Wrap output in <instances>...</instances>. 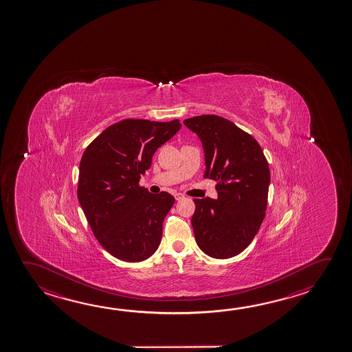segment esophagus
Masks as SVG:
<instances>
[{"instance_id": "34e87169", "label": "esophagus", "mask_w": 352, "mask_h": 352, "mask_svg": "<svg viewBox=\"0 0 352 352\" xmlns=\"http://www.w3.org/2000/svg\"><path fill=\"white\" fill-rule=\"evenodd\" d=\"M174 197H175V200H180V199H183V197H184V195H183V194H179V192H177V194H174Z\"/></svg>"}]
</instances>
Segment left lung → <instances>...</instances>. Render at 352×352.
Masks as SVG:
<instances>
[{
	"instance_id": "left-lung-1",
	"label": "left lung",
	"mask_w": 352,
	"mask_h": 352,
	"mask_svg": "<svg viewBox=\"0 0 352 352\" xmlns=\"http://www.w3.org/2000/svg\"><path fill=\"white\" fill-rule=\"evenodd\" d=\"M205 153L204 178L215 180L217 199H194L191 225L197 246L214 258L242 252L265 219L271 174L258 142L226 118L201 115L184 120Z\"/></svg>"
}]
</instances>
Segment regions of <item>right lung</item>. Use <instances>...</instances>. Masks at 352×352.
<instances>
[{"mask_svg":"<svg viewBox=\"0 0 352 352\" xmlns=\"http://www.w3.org/2000/svg\"><path fill=\"white\" fill-rule=\"evenodd\" d=\"M179 120L127 118L87 146L79 167L78 199L100 245L113 257L141 262L157 251L174 197L140 186L162 144L180 130Z\"/></svg>","mask_w":352,"mask_h":352,"instance_id":"right-lung-1","label":"right lung"}]
</instances>
